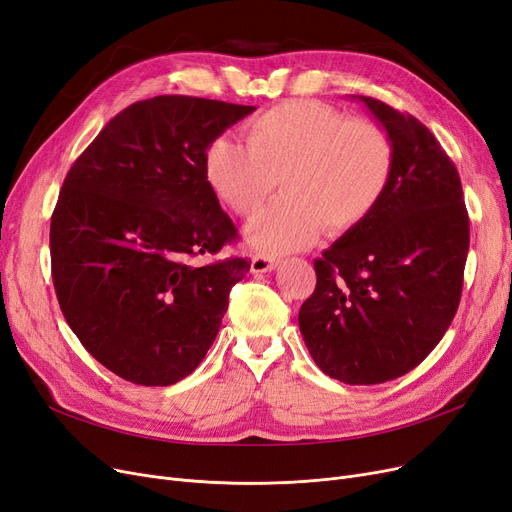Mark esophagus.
<instances>
[{
	"instance_id": "esophagus-1",
	"label": "esophagus",
	"mask_w": 512,
	"mask_h": 512,
	"mask_svg": "<svg viewBox=\"0 0 512 512\" xmlns=\"http://www.w3.org/2000/svg\"><path fill=\"white\" fill-rule=\"evenodd\" d=\"M276 266H278V261L272 259V257H268V255H255V257L251 259V272H253V274L270 272V270H274Z\"/></svg>"
}]
</instances>
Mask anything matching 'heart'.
<instances>
[{"label": "heart", "instance_id": "heart-1", "mask_svg": "<svg viewBox=\"0 0 512 512\" xmlns=\"http://www.w3.org/2000/svg\"><path fill=\"white\" fill-rule=\"evenodd\" d=\"M246 147L227 137L208 143L202 173L213 194L249 227L255 251L304 249L320 230L346 234L369 219L392 177L394 151L386 132L365 118H344L314 101H287L244 126Z\"/></svg>", "mask_w": 512, "mask_h": 512}]
</instances>
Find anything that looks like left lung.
<instances>
[{
	"instance_id": "obj_1",
	"label": "left lung",
	"mask_w": 512,
	"mask_h": 512,
	"mask_svg": "<svg viewBox=\"0 0 512 512\" xmlns=\"http://www.w3.org/2000/svg\"><path fill=\"white\" fill-rule=\"evenodd\" d=\"M356 99V97H354ZM392 143L380 204L314 261L299 331L320 371L352 386L418 367L456 316L470 242L456 166L409 113L358 97Z\"/></svg>"
}]
</instances>
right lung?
I'll use <instances>...</instances> for the list:
<instances>
[{"mask_svg": "<svg viewBox=\"0 0 512 512\" xmlns=\"http://www.w3.org/2000/svg\"><path fill=\"white\" fill-rule=\"evenodd\" d=\"M255 109L181 94L132 103L69 168L50 223L54 291L82 346L126 382L192 373L251 268L196 259L238 238L204 151Z\"/></svg>", "mask_w": 512, "mask_h": 512, "instance_id": "obj_1", "label": "right lung"}]
</instances>
